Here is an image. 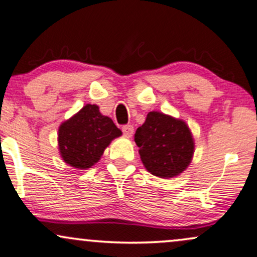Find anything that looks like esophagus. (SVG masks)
<instances>
[{
    "instance_id": "obj_1",
    "label": "esophagus",
    "mask_w": 257,
    "mask_h": 257,
    "mask_svg": "<svg viewBox=\"0 0 257 257\" xmlns=\"http://www.w3.org/2000/svg\"><path fill=\"white\" fill-rule=\"evenodd\" d=\"M122 132L123 134L125 135V137L131 138L133 135V133H134V126H133L132 124H125L122 126Z\"/></svg>"
}]
</instances>
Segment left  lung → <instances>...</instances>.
I'll return each instance as SVG.
<instances>
[{
	"label": "left lung",
	"instance_id": "obj_1",
	"mask_svg": "<svg viewBox=\"0 0 257 257\" xmlns=\"http://www.w3.org/2000/svg\"><path fill=\"white\" fill-rule=\"evenodd\" d=\"M134 140L140 158L151 174L174 177L189 165L194 153V140L183 120L152 111L137 129Z\"/></svg>",
	"mask_w": 257,
	"mask_h": 257
}]
</instances>
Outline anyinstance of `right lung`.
Masks as SVG:
<instances>
[{
	"label": "right lung",
	"mask_w": 257,
	"mask_h": 257,
	"mask_svg": "<svg viewBox=\"0 0 257 257\" xmlns=\"http://www.w3.org/2000/svg\"><path fill=\"white\" fill-rule=\"evenodd\" d=\"M122 132L112 119L87 104L58 129V146L64 162L76 169H88L100 159L104 150Z\"/></svg>",
	"instance_id": "obj_1"
}]
</instances>
